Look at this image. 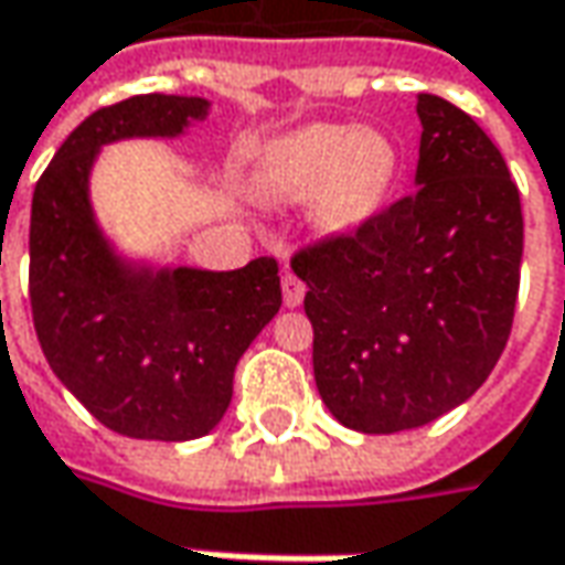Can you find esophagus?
<instances>
[{
    "mask_svg": "<svg viewBox=\"0 0 565 565\" xmlns=\"http://www.w3.org/2000/svg\"><path fill=\"white\" fill-rule=\"evenodd\" d=\"M282 301H286V308H301V301H305V282L295 274L282 276Z\"/></svg>",
    "mask_w": 565,
    "mask_h": 565,
    "instance_id": "1",
    "label": "esophagus"
}]
</instances>
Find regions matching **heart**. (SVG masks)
Wrapping results in <instances>:
<instances>
[{
	"instance_id": "b5f03b06",
	"label": "heart",
	"mask_w": 565,
	"mask_h": 565,
	"mask_svg": "<svg viewBox=\"0 0 565 565\" xmlns=\"http://www.w3.org/2000/svg\"><path fill=\"white\" fill-rule=\"evenodd\" d=\"M395 177L397 149L388 132L354 124H308L257 151L248 183L264 204L310 202L317 233L342 238L380 214Z\"/></svg>"
}]
</instances>
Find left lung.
Returning <instances> with one entry per match:
<instances>
[{"mask_svg": "<svg viewBox=\"0 0 565 565\" xmlns=\"http://www.w3.org/2000/svg\"><path fill=\"white\" fill-rule=\"evenodd\" d=\"M414 195L295 255L317 392L342 426L392 435L460 407L501 358L520 291L516 183L486 130L419 93Z\"/></svg>", "mask_w": 565, "mask_h": 565, "instance_id": "obj_1", "label": "left lung"}]
</instances>
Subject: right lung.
I'll use <instances>...</instances> for the list:
<instances>
[{
    "instance_id": "obj_1",
    "label": "right lung",
    "mask_w": 565,
    "mask_h": 565,
    "mask_svg": "<svg viewBox=\"0 0 565 565\" xmlns=\"http://www.w3.org/2000/svg\"><path fill=\"white\" fill-rule=\"evenodd\" d=\"M211 111L202 96H132L64 139L33 189L30 308L52 373L127 438L207 435L233 401L238 358L282 305L274 257L202 270L132 257L96 217L98 154L124 139H177Z\"/></svg>"
}]
</instances>
